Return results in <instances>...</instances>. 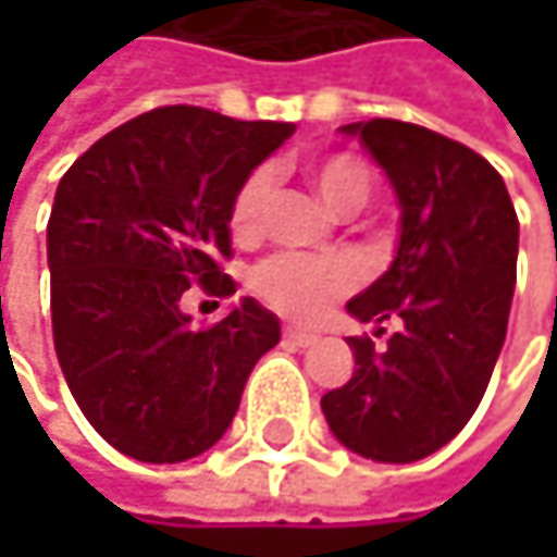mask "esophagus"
<instances>
[{"instance_id": "1", "label": "esophagus", "mask_w": 557, "mask_h": 557, "mask_svg": "<svg viewBox=\"0 0 557 557\" xmlns=\"http://www.w3.org/2000/svg\"><path fill=\"white\" fill-rule=\"evenodd\" d=\"M283 338L289 342V345H296V348H309L312 342H315V335L312 332H306V329H283Z\"/></svg>"}]
</instances>
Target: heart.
Listing matches in <instances>:
<instances>
[{"mask_svg":"<svg viewBox=\"0 0 557 557\" xmlns=\"http://www.w3.org/2000/svg\"><path fill=\"white\" fill-rule=\"evenodd\" d=\"M312 186L335 212H358L371 199V170L351 154H332L309 168ZM271 193V173L255 170L238 186L228 225L238 238L261 232L264 202ZM361 280V268L351 258H312V255H274L255 271V293L289 319H319L335 299L351 293Z\"/></svg>","mask_w":557,"mask_h":557,"instance_id":"1","label":"heart"}]
</instances>
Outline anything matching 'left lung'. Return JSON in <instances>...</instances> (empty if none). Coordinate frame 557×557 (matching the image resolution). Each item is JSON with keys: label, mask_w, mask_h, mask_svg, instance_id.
<instances>
[{"label": "left lung", "mask_w": 557, "mask_h": 557, "mask_svg": "<svg viewBox=\"0 0 557 557\" xmlns=\"http://www.w3.org/2000/svg\"><path fill=\"white\" fill-rule=\"evenodd\" d=\"M384 168L399 202L396 258L348 302L358 322H396L387 348L348 338L355 374L322 396L332 435L355 455L409 465L474 416L500 358L519 219L497 170L422 125H342ZM377 329L374 335H381Z\"/></svg>", "instance_id": "left-lung-1"}]
</instances>
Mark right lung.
Here are the masks:
<instances>
[{
  "instance_id": "right-lung-1",
  "label": "right lung",
  "mask_w": 557,
  "mask_h": 557,
  "mask_svg": "<svg viewBox=\"0 0 557 557\" xmlns=\"http://www.w3.org/2000/svg\"><path fill=\"white\" fill-rule=\"evenodd\" d=\"M293 135L196 106L145 112L73 161L48 222L51 322L66 387L122 455L176 465L232 425L280 322L245 296L209 329L183 312L189 283L232 296L228 209Z\"/></svg>"
}]
</instances>
